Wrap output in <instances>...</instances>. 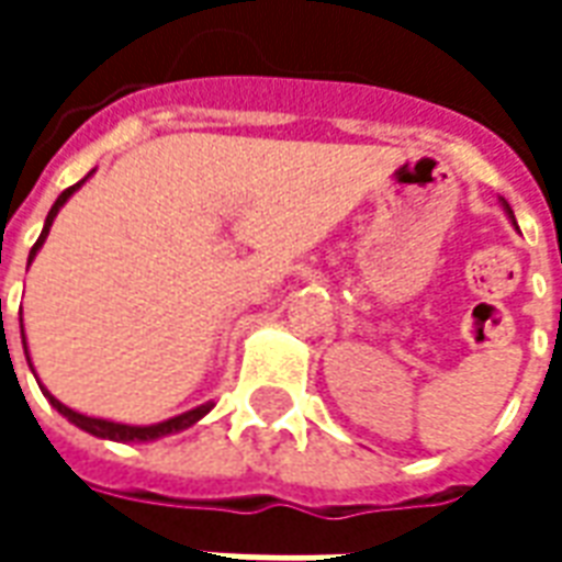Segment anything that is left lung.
Here are the masks:
<instances>
[{
  "label": "left lung",
  "mask_w": 562,
  "mask_h": 562,
  "mask_svg": "<svg viewBox=\"0 0 562 562\" xmlns=\"http://www.w3.org/2000/svg\"><path fill=\"white\" fill-rule=\"evenodd\" d=\"M503 207H506V213H508V216H512V210H508V204H506V201H503ZM512 222H515V216H512Z\"/></svg>",
  "instance_id": "1"
}]
</instances>
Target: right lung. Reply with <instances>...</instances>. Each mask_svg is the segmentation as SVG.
Wrapping results in <instances>:
<instances>
[{
  "instance_id": "1",
  "label": "right lung",
  "mask_w": 562,
  "mask_h": 562,
  "mask_svg": "<svg viewBox=\"0 0 562 562\" xmlns=\"http://www.w3.org/2000/svg\"><path fill=\"white\" fill-rule=\"evenodd\" d=\"M83 183H87V177H83L80 183L68 186L66 192L56 198L54 207H50V213H47V220H44L42 237H38V240H35V246H32L30 261H32V258H35V252L42 249L44 240H47V234H50V225H54L59 207H63L68 198L75 195V192H78V189ZM23 352H26V337H23ZM26 358H30V355H26ZM42 391H44V397L50 401V406H54L56 413L66 415L68 422L75 424V427H80V430H87V434H92V436H99V439H114V442H153V439H159V436L180 434V430H186V427H192V424H195V422H201V418H204V415H207L210 409H213V403H204V406H195V409H189V413H183V415H173V418H168V422L138 427V424H116V422H104V418H90V415H80V413H75V409H68L66 403L56 401L54 394L44 389V385H42Z\"/></svg>"
}]
</instances>
